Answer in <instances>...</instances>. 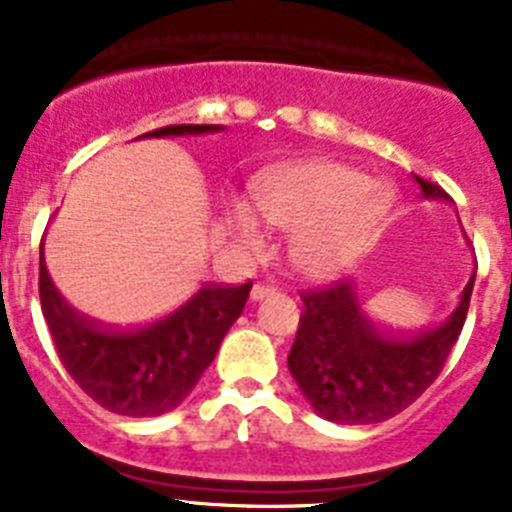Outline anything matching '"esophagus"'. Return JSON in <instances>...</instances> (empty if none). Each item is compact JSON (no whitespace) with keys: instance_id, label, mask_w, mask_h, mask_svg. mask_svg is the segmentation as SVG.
<instances>
[{"instance_id":"esophagus-1","label":"esophagus","mask_w":512,"mask_h":512,"mask_svg":"<svg viewBox=\"0 0 512 512\" xmlns=\"http://www.w3.org/2000/svg\"><path fill=\"white\" fill-rule=\"evenodd\" d=\"M274 292H277V287H271V284H264V282H256L251 289V300L259 302V300H264V297L274 295Z\"/></svg>"}]
</instances>
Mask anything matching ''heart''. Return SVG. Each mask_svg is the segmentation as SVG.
Here are the masks:
<instances>
[{
  "mask_svg": "<svg viewBox=\"0 0 512 512\" xmlns=\"http://www.w3.org/2000/svg\"><path fill=\"white\" fill-rule=\"evenodd\" d=\"M251 200L266 223L289 230V259L315 279L336 277L359 261L382 238L395 207L384 184L336 161L269 171L253 182ZM255 213L246 202L230 207V228L251 248L264 243V225Z\"/></svg>",
  "mask_w": 512,
  "mask_h": 512,
  "instance_id": "1",
  "label": "heart"
}]
</instances>
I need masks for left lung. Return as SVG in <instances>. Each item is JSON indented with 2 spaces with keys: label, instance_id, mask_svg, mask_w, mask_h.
<instances>
[{
  "label": "left lung",
  "instance_id": "left-lung-1",
  "mask_svg": "<svg viewBox=\"0 0 512 512\" xmlns=\"http://www.w3.org/2000/svg\"><path fill=\"white\" fill-rule=\"evenodd\" d=\"M423 197L449 200L415 176ZM474 274L449 318L415 336L384 333L366 318L348 282L302 292V315L287 366L312 410L343 425L382 423L413 405L441 374L467 320Z\"/></svg>",
  "mask_w": 512,
  "mask_h": 512
}]
</instances>
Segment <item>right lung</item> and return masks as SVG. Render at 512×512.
I'll return each mask as SVG.
<instances>
[{
	"instance_id": "1",
	"label": "right lung",
	"mask_w": 512,
	"mask_h": 512,
	"mask_svg": "<svg viewBox=\"0 0 512 512\" xmlns=\"http://www.w3.org/2000/svg\"><path fill=\"white\" fill-rule=\"evenodd\" d=\"M223 125H166L140 138L217 133ZM253 282L205 284L184 305L138 328H107L63 300L45 269L40 243V307L53 346L81 390L97 405L128 418L179 408L215 359L230 325L241 318Z\"/></svg>"
}]
</instances>
